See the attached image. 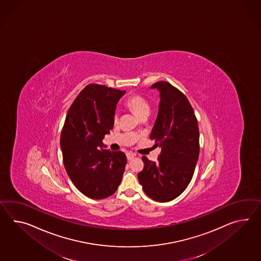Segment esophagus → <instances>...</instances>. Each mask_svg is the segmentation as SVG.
Segmentation results:
<instances>
[{"label": "esophagus", "instance_id": "34e87169", "mask_svg": "<svg viewBox=\"0 0 261 261\" xmlns=\"http://www.w3.org/2000/svg\"><path fill=\"white\" fill-rule=\"evenodd\" d=\"M126 156H127L128 160H131V159H133L135 156H136V154L133 153H131V152H128L126 153Z\"/></svg>", "mask_w": 261, "mask_h": 261}]
</instances>
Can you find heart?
<instances>
[{
    "instance_id": "obj_1",
    "label": "heart",
    "mask_w": 261,
    "mask_h": 261,
    "mask_svg": "<svg viewBox=\"0 0 261 261\" xmlns=\"http://www.w3.org/2000/svg\"><path fill=\"white\" fill-rule=\"evenodd\" d=\"M125 105L140 118H142L143 116L149 114L150 105L146 99L140 94H132V95L129 96L125 101ZM118 120H119V114L115 113V122H117Z\"/></svg>"
}]
</instances>
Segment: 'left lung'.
<instances>
[{"mask_svg":"<svg viewBox=\"0 0 261 261\" xmlns=\"http://www.w3.org/2000/svg\"><path fill=\"white\" fill-rule=\"evenodd\" d=\"M160 92L159 114L150 139L161 147L158 162L142 156L138 178L147 196L156 202L178 197L190 184L200 151L197 119L188 98L166 81L153 84Z\"/></svg>","mask_w":261,"mask_h":261,"instance_id":"left-lung-1","label":"left lung"}]
</instances>
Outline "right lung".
<instances>
[{
    "mask_svg": "<svg viewBox=\"0 0 261 261\" xmlns=\"http://www.w3.org/2000/svg\"><path fill=\"white\" fill-rule=\"evenodd\" d=\"M124 93L89 84L66 116L60 136L64 167L77 190L91 199L108 197L121 184L126 155L102 149V140L113 128L116 105Z\"/></svg>",
    "mask_w": 261,
    "mask_h": 261,
    "instance_id": "right-lung-1",
    "label": "right lung"
}]
</instances>
